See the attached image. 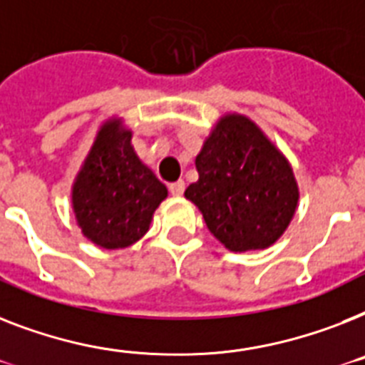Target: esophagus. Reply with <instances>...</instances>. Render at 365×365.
Here are the masks:
<instances>
[{"label": "esophagus", "mask_w": 365, "mask_h": 365, "mask_svg": "<svg viewBox=\"0 0 365 365\" xmlns=\"http://www.w3.org/2000/svg\"><path fill=\"white\" fill-rule=\"evenodd\" d=\"M168 191L173 192L174 197H180V195H183V191H185V182L178 180V182L170 183V185H168Z\"/></svg>", "instance_id": "34e87169"}]
</instances>
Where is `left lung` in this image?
I'll use <instances>...</instances> for the list:
<instances>
[{"instance_id":"1","label":"left lung","mask_w":365,"mask_h":365,"mask_svg":"<svg viewBox=\"0 0 365 365\" xmlns=\"http://www.w3.org/2000/svg\"><path fill=\"white\" fill-rule=\"evenodd\" d=\"M198 182L185 198L230 251L264 250L289 227L298 204L292 168L245 115L221 118L197 155Z\"/></svg>"}]
</instances>
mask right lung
<instances>
[{
	"label": "right lung",
	"instance_id": "add662e5",
	"mask_svg": "<svg viewBox=\"0 0 365 365\" xmlns=\"http://www.w3.org/2000/svg\"><path fill=\"white\" fill-rule=\"evenodd\" d=\"M167 187L136 157L121 121L103 125L73 187V208L86 238L121 250L148 232Z\"/></svg>",
	"mask_w": 365,
	"mask_h": 365
}]
</instances>
